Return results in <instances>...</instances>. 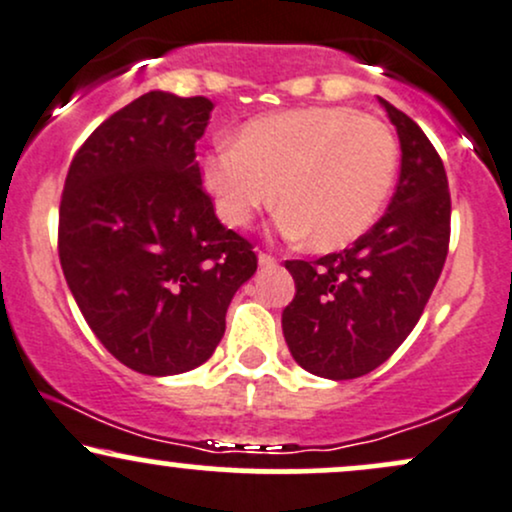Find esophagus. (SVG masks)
Here are the masks:
<instances>
[{"instance_id": "obj_1", "label": "esophagus", "mask_w": 512, "mask_h": 512, "mask_svg": "<svg viewBox=\"0 0 512 512\" xmlns=\"http://www.w3.org/2000/svg\"><path fill=\"white\" fill-rule=\"evenodd\" d=\"M257 262H260V267H274L276 257L267 255V252H260V255H257Z\"/></svg>"}]
</instances>
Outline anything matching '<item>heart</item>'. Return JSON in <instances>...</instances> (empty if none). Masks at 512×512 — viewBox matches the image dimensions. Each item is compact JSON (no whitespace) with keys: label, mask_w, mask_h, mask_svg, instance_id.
<instances>
[{"label":"heart","mask_w":512,"mask_h":512,"mask_svg":"<svg viewBox=\"0 0 512 512\" xmlns=\"http://www.w3.org/2000/svg\"><path fill=\"white\" fill-rule=\"evenodd\" d=\"M199 173L223 223L248 226L279 199L281 231L330 252L378 221L395 185L397 142L354 108H293L240 125L233 149L209 154Z\"/></svg>","instance_id":"b5f03b06"}]
</instances>
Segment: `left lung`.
<instances>
[{
  "label": "left lung",
  "instance_id": "1",
  "mask_svg": "<svg viewBox=\"0 0 512 512\" xmlns=\"http://www.w3.org/2000/svg\"><path fill=\"white\" fill-rule=\"evenodd\" d=\"M397 129L402 166L383 219L315 262L289 260L296 296L281 330L291 356L330 380L361 378L409 337L443 272L450 192L443 161L411 117L378 98Z\"/></svg>",
  "mask_w": 512,
  "mask_h": 512
}]
</instances>
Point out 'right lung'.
Here are the masks:
<instances>
[{
	"mask_svg": "<svg viewBox=\"0 0 512 512\" xmlns=\"http://www.w3.org/2000/svg\"><path fill=\"white\" fill-rule=\"evenodd\" d=\"M214 103L149 91L110 115L69 166L60 262L88 327L137 373L202 366L257 255L223 228L195 146Z\"/></svg>",
	"mask_w": 512,
	"mask_h": 512,
	"instance_id": "obj_1",
	"label": "right lung"
}]
</instances>
